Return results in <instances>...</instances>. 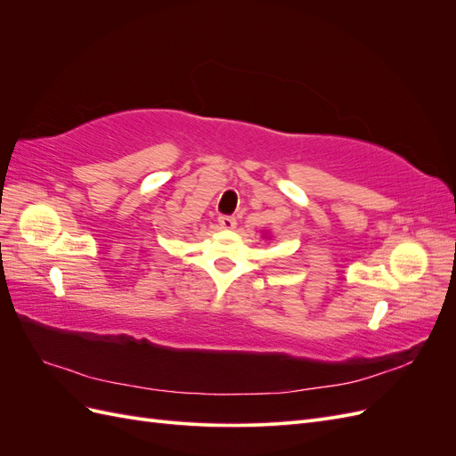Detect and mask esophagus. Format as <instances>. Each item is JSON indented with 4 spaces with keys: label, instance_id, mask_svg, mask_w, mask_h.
I'll use <instances>...</instances> for the list:
<instances>
[{
    "label": "esophagus",
    "instance_id": "esophagus-1",
    "mask_svg": "<svg viewBox=\"0 0 456 456\" xmlns=\"http://www.w3.org/2000/svg\"><path fill=\"white\" fill-rule=\"evenodd\" d=\"M218 224L223 226L224 230H233V228H236V218H233L232 215H220Z\"/></svg>",
    "mask_w": 456,
    "mask_h": 456
}]
</instances>
